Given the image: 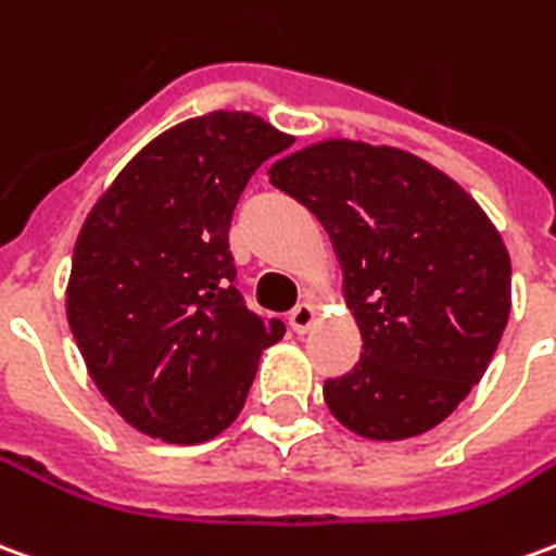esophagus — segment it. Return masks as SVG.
<instances>
[{
	"mask_svg": "<svg viewBox=\"0 0 556 556\" xmlns=\"http://www.w3.org/2000/svg\"><path fill=\"white\" fill-rule=\"evenodd\" d=\"M316 318H318V309H316V304H313V301H304V304H298L289 313L291 331L306 333L309 328H313V325H316Z\"/></svg>",
	"mask_w": 556,
	"mask_h": 556,
	"instance_id": "1",
	"label": "esophagus"
}]
</instances>
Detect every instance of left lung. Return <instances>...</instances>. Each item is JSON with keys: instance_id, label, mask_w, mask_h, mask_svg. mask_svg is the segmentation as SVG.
<instances>
[{"instance_id": "left-lung-1", "label": "left lung", "mask_w": 556, "mask_h": 556, "mask_svg": "<svg viewBox=\"0 0 556 556\" xmlns=\"http://www.w3.org/2000/svg\"><path fill=\"white\" fill-rule=\"evenodd\" d=\"M267 177L325 225L364 340L358 364L325 379L333 418L376 442L445 421L511 309V262L488 213L425 159L345 138L309 143Z\"/></svg>"}]
</instances>
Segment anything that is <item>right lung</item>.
<instances>
[{
  "label": "right lung",
  "instance_id": "obj_1",
  "mask_svg": "<svg viewBox=\"0 0 556 556\" xmlns=\"http://www.w3.org/2000/svg\"><path fill=\"white\" fill-rule=\"evenodd\" d=\"M289 143L247 111L186 119L116 174L77 235L68 328L102 397L147 437H219L286 333L235 289L228 228L252 174Z\"/></svg>",
  "mask_w": 556,
  "mask_h": 556
}]
</instances>
